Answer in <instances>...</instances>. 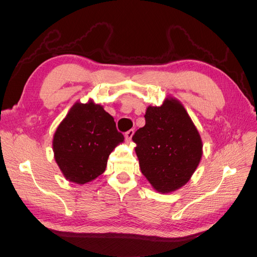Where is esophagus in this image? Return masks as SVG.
<instances>
[{
    "instance_id": "esophagus-1",
    "label": "esophagus",
    "mask_w": 257,
    "mask_h": 257,
    "mask_svg": "<svg viewBox=\"0 0 257 257\" xmlns=\"http://www.w3.org/2000/svg\"><path fill=\"white\" fill-rule=\"evenodd\" d=\"M133 135H134V130L127 131L126 133H125V139H126V142H131V139H132V137H133Z\"/></svg>"
}]
</instances>
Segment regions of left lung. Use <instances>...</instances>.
<instances>
[{
  "instance_id": "left-lung-1",
  "label": "left lung",
  "mask_w": 257,
  "mask_h": 257,
  "mask_svg": "<svg viewBox=\"0 0 257 257\" xmlns=\"http://www.w3.org/2000/svg\"><path fill=\"white\" fill-rule=\"evenodd\" d=\"M146 124L133 142L143 175L154 190L170 193L188 182L197 168L203 143L183 105L168 97L162 106L147 108Z\"/></svg>"
}]
</instances>
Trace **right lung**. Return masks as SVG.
Listing matches in <instances>:
<instances>
[{
  "label": "right lung",
  "mask_w": 257,
  "mask_h": 257,
  "mask_svg": "<svg viewBox=\"0 0 257 257\" xmlns=\"http://www.w3.org/2000/svg\"><path fill=\"white\" fill-rule=\"evenodd\" d=\"M123 141L103 106L77 102L54 133V160L68 181L84 184L105 172L108 157Z\"/></svg>",
  "instance_id": "add662e5"
}]
</instances>
